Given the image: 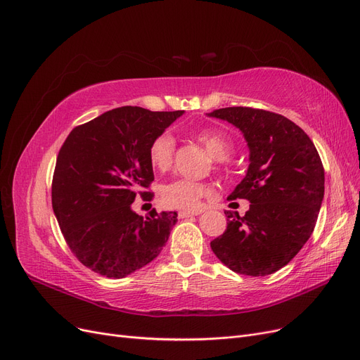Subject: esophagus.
Returning <instances> with one entry per match:
<instances>
[{"label":"esophagus","instance_id":"obj_1","mask_svg":"<svg viewBox=\"0 0 360 360\" xmlns=\"http://www.w3.org/2000/svg\"><path fill=\"white\" fill-rule=\"evenodd\" d=\"M201 213V210H197V212H190V210H181L178 212V216L181 219H186V217H191V216H198Z\"/></svg>","mask_w":360,"mask_h":360}]
</instances>
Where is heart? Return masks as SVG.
<instances>
[{
	"label": "heart",
	"instance_id": "obj_1",
	"mask_svg": "<svg viewBox=\"0 0 360 360\" xmlns=\"http://www.w3.org/2000/svg\"><path fill=\"white\" fill-rule=\"evenodd\" d=\"M194 138L207 150L214 160H226L233 151V143L228 134L213 128H202L194 132ZM175 158V139L169 132H162L153 138L148 147V159L154 169L166 172L172 167ZM210 193V186L205 182L191 179H174L162 190V200L167 207L194 210L200 200Z\"/></svg>",
	"mask_w": 360,
	"mask_h": 360
}]
</instances>
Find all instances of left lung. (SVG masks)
Returning a JSON list of instances; mask_svg holds the SVG:
<instances>
[{
  "mask_svg": "<svg viewBox=\"0 0 360 360\" xmlns=\"http://www.w3.org/2000/svg\"><path fill=\"white\" fill-rule=\"evenodd\" d=\"M237 127L250 148L247 175L228 200L244 198L241 217L225 212L228 226L210 247L241 275L264 276L284 268L314 232L323 200L325 172L315 144L290 119L253 107L209 113Z\"/></svg>",
  "mask_w": 360,
  "mask_h": 360,
  "instance_id": "left-lung-1",
  "label": "left lung"
}]
</instances>
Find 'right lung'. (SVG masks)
Segmentation results:
<instances>
[{
  "mask_svg": "<svg viewBox=\"0 0 360 360\" xmlns=\"http://www.w3.org/2000/svg\"><path fill=\"white\" fill-rule=\"evenodd\" d=\"M184 110L124 105L72 129L61 146L51 185L61 233L84 266L123 278L159 256L176 212H132L136 195L153 200L148 147Z\"/></svg>",
  "mask_w": 360,
  "mask_h": 360,
  "instance_id": "right-lung-1",
  "label": "right lung"
}]
</instances>
